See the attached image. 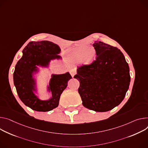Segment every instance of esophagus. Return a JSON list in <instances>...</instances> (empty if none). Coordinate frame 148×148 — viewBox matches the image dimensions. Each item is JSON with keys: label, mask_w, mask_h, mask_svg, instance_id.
<instances>
[{"label": "esophagus", "mask_w": 148, "mask_h": 148, "mask_svg": "<svg viewBox=\"0 0 148 148\" xmlns=\"http://www.w3.org/2000/svg\"><path fill=\"white\" fill-rule=\"evenodd\" d=\"M75 74H76V71H75V70L72 69V70H70V74L71 75V76H72L73 77L75 75Z\"/></svg>", "instance_id": "1"}]
</instances>
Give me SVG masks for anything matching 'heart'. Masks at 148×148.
Here are the masks:
<instances>
[{
	"label": "heart",
	"instance_id": "obj_1",
	"mask_svg": "<svg viewBox=\"0 0 148 148\" xmlns=\"http://www.w3.org/2000/svg\"><path fill=\"white\" fill-rule=\"evenodd\" d=\"M74 57L78 60H81L83 58V62L86 64L90 63L96 57V52L95 50H88L85 53V48H79L75 49L73 51Z\"/></svg>",
	"mask_w": 148,
	"mask_h": 148
}]
</instances>
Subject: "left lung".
Returning <instances> with one entry per match:
<instances>
[{"mask_svg":"<svg viewBox=\"0 0 148 148\" xmlns=\"http://www.w3.org/2000/svg\"><path fill=\"white\" fill-rule=\"evenodd\" d=\"M96 60L78 67L74 77L79 82L83 105L99 112L109 111L124 99L130 82L129 67L117 48L96 41Z\"/></svg>","mask_w":148,"mask_h":148,"instance_id":"obj_1","label":"left lung"}]
</instances>
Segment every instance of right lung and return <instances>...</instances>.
Wrapping results in <instances>:
<instances>
[{
	"instance_id": "add662e5",
	"label": "right lung",
	"mask_w": 148,
	"mask_h": 148,
	"mask_svg": "<svg viewBox=\"0 0 148 148\" xmlns=\"http://www.w3.org/2000/svg\"><path fill=\"white\" fill-rule=\"evenodd\" d=\"M23 56L18 61L13 73V82L21 101L34 110L48 112L58 107L60 96L66 88L69 80L72 77L65 74L53 75L49 84L52 97L48 101L39 100L34 95V80L32 73L36 65H47L53 58H59L57 55L60 52L59 47L47 41H31L23 50Z\"/></svg>"
}]
</instances>
